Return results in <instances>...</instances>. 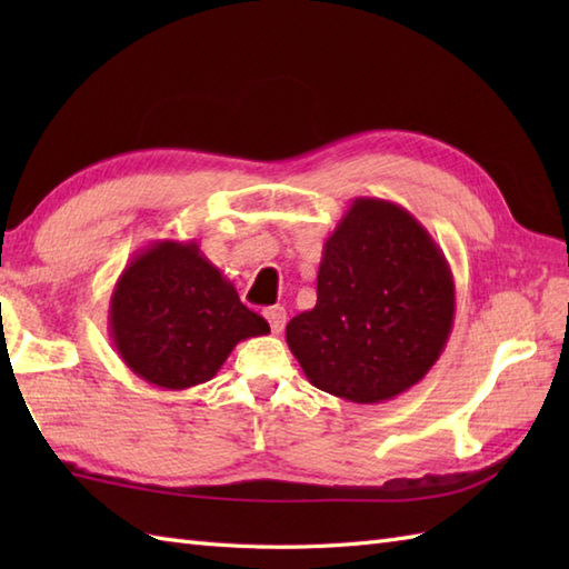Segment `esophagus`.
I'll return each instance as SVG.
<instances>
[{"mask_svg": "<svg viewBox=\"0 0 569 569\" xmlns=\"http://www.w3.org/2000/svg\"><path fill=\"white\" fill-rule=\"evenodd\" d=\"M263 318L269 320V325H271V332H281L283 330V325H286V308H281V306H273V308H266L263 310Z\"/></svg>", "mask_w": 569, "mask_h": 569, "instance_id": "1", "label": "esophagus"}]
</instances>
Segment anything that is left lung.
Returning a JSON list of instances; mask_svg holds the SVG:
<instances>
[{
	"instance_id": "obj_1",
	"label": "left lung",
	"mask_w": 569,
	"mask_h": 569,
	"mask_svg": "<svg viewBox=\"0 0 569 569\" xmlns=\"http://www.w3.org/2000/svg\"><path fill=\"white\" fill-rule=\"evenodd\" d=\"M455 320V278L413 214L357 198L322 247L318 303L286 325V342L316 389L383 403L440 359Z\"/></svg>"
}]
</instances>
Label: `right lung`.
<instances>
[{"label":"right lung","instance_id":"right-lung-1","mask_svg":"<svg viewBox=\"0 0 569 569\" xmlns=\"http://www.w3.org/2000/svg\"><path fill=\"white\" fill-rule=\"evenodd\" d=\"M269 332L198 241L159 239L134 253L110 300V337L139 379L168 391L210 381L249 337Z\"/></svg>","mask_w":569,"mask_h":569}]
</instances>
